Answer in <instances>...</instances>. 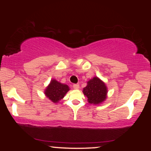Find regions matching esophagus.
<instances>
[{
	"instance_id": "obj_1",
	"label": "esophagus",
	"mask_w": 151,
	"mask_h": 151,
	"mask_svg": "<svg viewBox=\"0 0 151 151\" xmlns=\"http://www.w3.org/2000/svg\"><path fill=\"white\" fill-rule=\"evenodd\" d=\"M73 88H75V89H79V88H80V86H79V84H73Z\"/></svg>"
}]
</instances>
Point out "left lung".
I'll list each match as a JSON object with an SVG mask.
<instances>
[{
  "mask_svg": "<svg viewBox=\"0 0 151 151\" xmlns=\"http://www.w3.org/2000/svg\"><path fill=\"white\" fill-rule=\"evenodd\" d=\"M82 92L87 98L89 104L99 105L106 100L108 88L102 80L95 76L87 82V85L83 88Z\"/></svg>",
  "mask_w": 151,
  "mask_h": 151,
  "instance_id": "1",
  "label": "left lung"
}]
</instances>
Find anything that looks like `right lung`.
Masks as SVG:
<instances>
[{
	"mask_svg": "<svg viewBox=\"0 0 151 151\" xmlns=\"http://www.w3.org/2000/svg\"><path fill=\"white\" fill-rule=\"evenodd\" d=\"M69 90L67 84L61 83L55 79H51L50 83L45 89L44 93L51 102L56 104L65 97Z\"/></svg>",
	"mask_w": 151,
	"mask_h": 151,
	"instance_id": "1",
	"label": "right lung"
}]
</instances>
